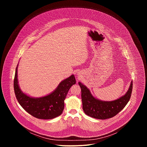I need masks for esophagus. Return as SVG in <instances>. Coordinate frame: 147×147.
I'll use <instances>...</instances> for the list:
<instances>
[{
	"mask_svg": "<svg viewBox=\"0 0 147 147\" xmlns=\"http://www.w3.org/2000/svg\"><path fill=\"white\" fill-rule=\"evenodd\" d=\"M77 76H80V73H78V74H77Z\"/></svg>",
	"mask_w": 147,
	"mask_h": 147,
	"instance_id": "1",
	"label": "esophagus"
}]
</instances>
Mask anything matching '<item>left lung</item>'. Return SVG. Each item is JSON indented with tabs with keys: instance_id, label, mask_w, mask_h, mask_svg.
I'll use <instances>...</instances> for the list:
<instances>
[{
	"instance_id": "8db88e82",
	"label": "left lung",
	"mask_w": 147,
	"mask_h": 147,
	"mask_svg": "<svg viewBox=\"0 0 147 147\" xmlns=\"http://www.w3.org/2000/svg\"><path fill=\"white\" fill-rule=\"evenodd\" d=\"M81 91L82 109L84 113L93 118L107 119L116 116L127 104L131 95L133 81L124 95L113 100L105 101L94 97L90 90L82 83L78 82Z\"/></svg>"
}]
</instances>
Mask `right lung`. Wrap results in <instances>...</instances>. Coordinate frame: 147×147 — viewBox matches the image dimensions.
<instances>
[{"label": "right lung", "instance_id": "1", "mask_svg": "<svg viewBox=\"0 0 147 147\" xmlns=\"http://www.w3.org/2000/svg\"><path fill=\"white\" fill-rule=\"evenodd\" d=\"M16 67L14 90L16 98L22 107L32 116L40 119H52L60 116L65 107L64 100L70 87L76 83L74 74L61 81L56 88L50 94L33 97L23 92L18 84Z\"/></svg>", "mask_w": 147, "mask_h": 147}]
</instances>
